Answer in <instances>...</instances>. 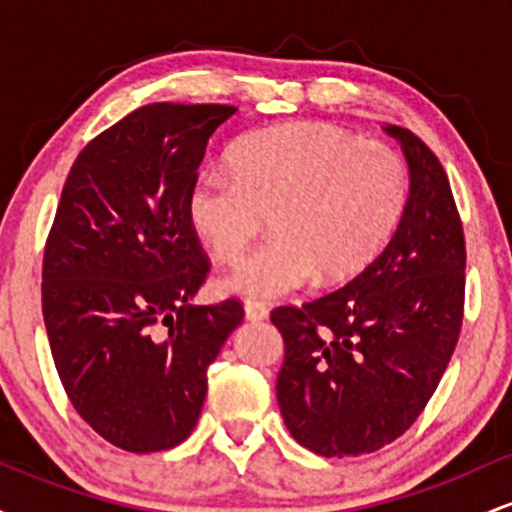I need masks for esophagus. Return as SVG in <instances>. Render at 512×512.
Returning <instances> with one entry per match:
<instances>
[{"label":"esophagus","mask_w":512,"mask_h":512,"mask_svg":"<svg viewBox=\"0 0 512 512\" xmlns=\"http://www.w3.org/2000/svg\"><path fill=\"white\" fill-rule=\"evenodd\" d=\"M267 315H269V310H267V305H264V303H257V301L245 303V317H248L250 322L267 320Z\"/></svg>","instance_id":"1"}]
</instances>
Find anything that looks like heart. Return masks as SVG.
I'll return each mask as SVG.
<instances>
[{
	"mask_svg": "<svg viewBox=\"0 0 512 512\" xmlns=\"http://www.w3.org/2000/svg\"><path fill=\"white\" fill-rule=\"evenodd\" d=\"M228 163L231 170H207L187 192L199 243L226 262L262 231L267 214L274 231L219 279L231 296L281 298L315 276L320 284L354 279L385 250L407 209L402 154L325 122L252 132Z\"/></svg>",
	"mask_w": 512,
	"mask_h": 512,
	"instance_id": "b5f03b06",
	"label": "heart"
}]
</instances>
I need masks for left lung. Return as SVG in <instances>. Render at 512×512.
<instances>
[{
	"label": "left lung",
	"mask_w": 512,
	"mask_h": 512,
	"mask_svg": "<svg viewBox=\"0 0 512 512\" xmlns=\"http://www.w3.org/2000/svg\"><path fill=\"white\" fill-rule=\"evenodd\" d=\"M409 199L395 236L356 279L301 308L281 305L276 378L284 424L322 457L366 455L419 419L448 368L464 310V233L448 175L404 127Z\"/></svg>",
	"instance_id": "8db88e82"
}]
</instances>
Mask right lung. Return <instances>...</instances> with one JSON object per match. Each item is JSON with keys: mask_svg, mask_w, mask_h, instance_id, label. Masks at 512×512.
I'll return each instance as SVG.
<instances>
[{"mask_svg": "<svg viewBox=\"0 0 512 512\" xmlns=\"http://www.w3.org/2000/svg\"><path fill=\"white\" fill-rule=\"evenodd\" d=\"M238 108L151 103L76 156L43 257L50 351L76 414L127 452L192 433L243 305H195L209 272L187 219L207 142Z\"/></svg>", "mask_w": 512, "mask_h": 512, "instance_id": "obj_1", "label": "right lung"}]
</instances>
